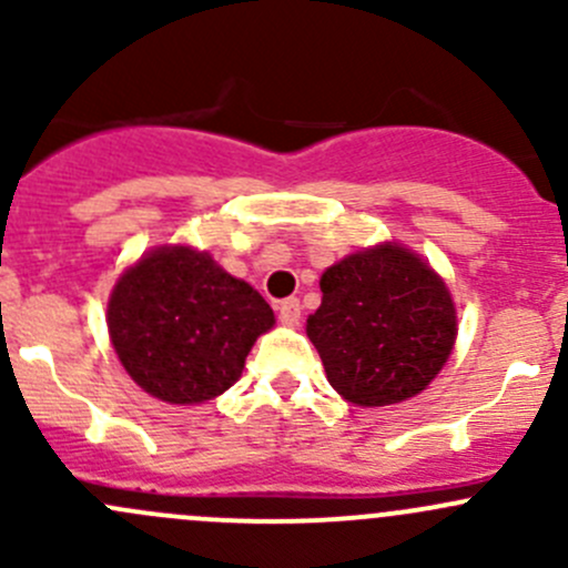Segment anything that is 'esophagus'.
<instances>
[{"label":"esophagus","mask_w":568,"mask_h":568,"mask_svg":"<svg viewBox=\"0 0 568 568\" xmlns=\"http://www.w3.org/2000/svg\"><path fill=\"white\" fill-rule=\"evenodd\" d=\"M277 316H280V321H283L285 326H296V324H300V318H302V305H300V300H294V296H291V300L280 302Z\"/></svg>","instance_id":"obj_1"}]
</instances>
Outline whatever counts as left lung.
I'll list each match as a JSON object with an SVG mask.
<instances>
[{
  "label": "left lung",
  "instance_id": "obj_1",
  "mask_svg": "<svg viewBox=\"0 0 568 568\" xmlns=\"http://www.w3.org/2000/svg\"><path fill=\"white\" fill-rule=\"evenodd\" d=\"M307 318L326 379L357 406H387L426 390L450 357L456 311L432 266L398 244L354 252L321 274Z\"/></svg>",
  "mask_w": 568,
  "mask_h": 568
}]
</instances>
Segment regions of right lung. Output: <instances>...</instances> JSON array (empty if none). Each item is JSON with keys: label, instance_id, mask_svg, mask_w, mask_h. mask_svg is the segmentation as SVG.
<instances>
[{"label": "right lung", "instance_id": "obj_1", "mask_svg": "<svg viewBox=\"0 0 568 568\" xmlns=\"http://www.w3.org/2000/svg\"><path fill=\"white\" fill-rule=\"evenodd\" d=\"M106 324L120 363L142 390L168 404H200L236 385L274 313L209 252L162 247L118 280Z\"/></svg>", "mask_w": 568, "mask_h": 568}]
</instances>
